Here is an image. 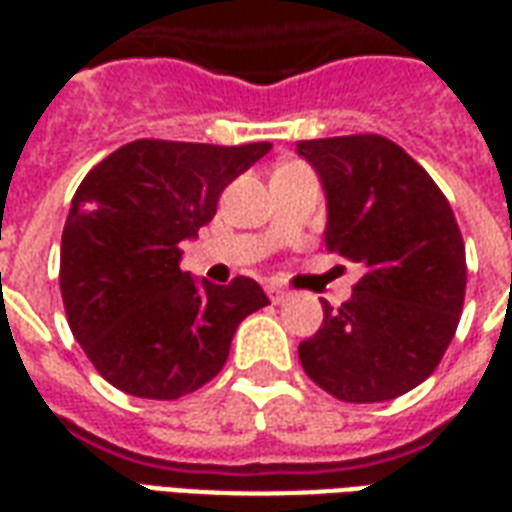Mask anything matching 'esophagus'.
<instances>
[{
	"instance_id": "esophagus-1",
	"label": "esophagus",
	"mask_w": 512,
	"mask_h": 512,
	"mask_svg": "<svg viewBox=\"0 0 512 512\" xmlns=\"http://www.w3.org/2000/svg\"><path fill=\"white\" fill-rule=\"evenodd\" d=\"M266 293H268V298L274 301V304H282V301H287V298H290V293H287L285 287H276V285H268Z\"/></svg>"
}]
</instances>
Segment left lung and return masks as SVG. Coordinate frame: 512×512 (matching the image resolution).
<instances>
[{"label": "left lung", "instance_id": "1", "mask_svg": "<svg viewBox=\"0 0 512 512\" xmlns=\"http://www.w3.org/2000/svg\"><path fill=\"white\" fill-rule=\"evenodd\" d=\"M323 181L325 246L363 268L339 309L298 344L304 372L350 404L396 399L426 380L458 328L467 257L448 198L382 135L298 140Z\"/></svg>", "mask_w": 512, "mask_h": 512}]
</instances>
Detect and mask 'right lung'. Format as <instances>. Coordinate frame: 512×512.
I'll list each match as a JSON object with an SVG mask.
<instances>
[{
    "instance_id": "1",
    "label": "right lung",
    "mask_w": 512,
    "mask_h": 512,
    "mask_svg": "<svg viewBox=\"0 0 512 512\" xmlns=\"http://www.w3.org/2000/svg\"><path fill=\"white\" fill-rule=\"evenodd\" d=\"M268 149L132 140L75 189L59 287L70 331L113 388L160 401L198 391L222 372L241 320L268 304L249 276L211 285L181 271V241Z\"/></svg>"
}]
</instances>
